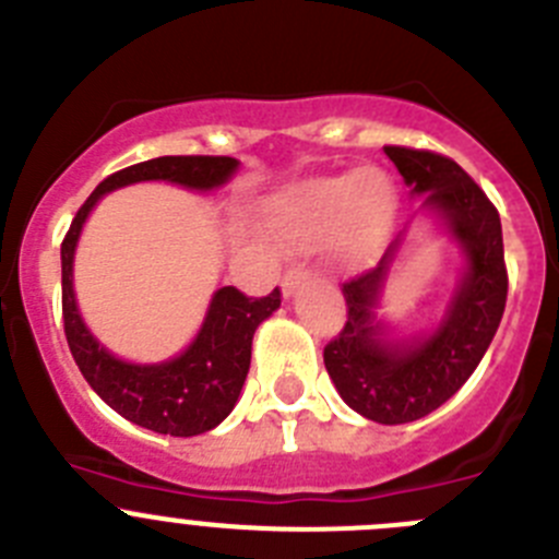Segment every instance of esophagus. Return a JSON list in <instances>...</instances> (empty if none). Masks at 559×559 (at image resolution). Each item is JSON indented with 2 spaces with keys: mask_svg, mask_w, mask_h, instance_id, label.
<instances>
[{
  "mask_svg": "<svg viewBox=\"0 0 559 559\" xmlns=\"http://www.w3.org/2000/svg\"><path fill=\"white\" fill-rule=\"evenodd\" d=\"M310 276H313V271L301 269V265H296V269H288V271H285V276H283V294L285 296L296 294V288H299V285H305Z\"/></svg>",
  "mask_w": 559,
  "mask_h": 559,
  "instance_id": "1",
  "label": "esophagus"
}]
</instances>
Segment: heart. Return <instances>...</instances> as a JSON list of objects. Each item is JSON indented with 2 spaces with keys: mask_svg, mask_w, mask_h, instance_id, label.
<instances>
[{
  "mask_svg": "<svg viewBox=\"0 0 559 559\" xmlns=\"http://www.w3.org/2000/svg\"><path fill=\"white\" fill-rule=\"evenodd\" d=\"M399 193L385 171H346L290 188L269 207V235L288 252H319L332 243L349 263L380 252L393 227Z\"/></svg>",
  "mask_w": 559,
  "mask_h": 559,
  "instance_id": "heart-1",
  "label": "heart"
}]
</instances>
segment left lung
<instances>
[{"label":"left lung","mask_w":559,"mask_h":559,"mask_svg":"<svg viewBox=\"0 0 559 559\" xmlns=\"http://www.w3.org/2000/svg\"><path fill=\"white\" fill-rule=\"evenodd\" d=\"M385 155L409 193L424 197L421 210L435 213L463 249V280L432 332L388 337L373 307L396 240L377 269L343 283L346 321L324 346V366L355 413L377 424H409L449 402L485 357L504 313L507 265L499 210L452 157L409 146H385Z\"/></svg>","instance_id":"obj_1"}]
</instances>
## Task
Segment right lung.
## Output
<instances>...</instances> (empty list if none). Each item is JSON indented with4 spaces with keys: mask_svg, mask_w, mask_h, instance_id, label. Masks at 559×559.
I'll use <instances>...</instances> for the list:
<instances>
[{
    "mask_svg": "<svg viewBox=\"0 0 559 559\" xmlns=\"http://www.w3.org/2000/svg\"><path fill=\"white\" fill-rule=\"evenodd\" d=\"M235 168H238L235 157L213 155H168L121 168L102 179L96 191L76 210L60 246L63 330L74 362L102 402L110 404L127 421L152 432L191 438L218 427L233 413L252 362L254 330L274 313L283 296L280 288L260 299L240 294L233 285L218 288L207 307L202 330L182 355L152 366L124 362L96 341L76 310L74 280H71L76 240L94 204L116 188L166 179L191 191H213L233 177Z\"/></svg>",
    "mask_w": 559,
    "mask_h": 559,
    "instance_id": "add662e5",
    "label": "right lung"
}]
</instances>
